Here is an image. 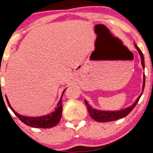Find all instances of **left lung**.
<instances>
[{
  "mask_svg": "<svg viewBox=\"0 0 153 153\" xmlns=\"http://www.w3.org/2000/svg\"><path fill=\"white\" fill-rule=\"evenodd\" d=\"M135 47L136 50L138 51V53L140 55L141 59V65L143 66V68L145 69V60H144V56H143V53L140 51V49L139 48L138 46L136 45L135 43ZM145 74H143V91L140 93V95H139V97L136 99L134 103L131 105L130 106L127 107L126 108H123V109L118 110H98L96 108H93L91 106V105L88 103V102L86 100H85V102L86 105L88 107V113H89L90 115L93 119H94L95 120L97 121V122L100 123H105V122H110V121H114L116 120L123 118V117L127 116V115L129 114L130 112L132 111V110L135 108L136 104L137 103L140 98L141 95H143V91H144L145 88Z\"/></svg>",
  "mask_w": 153,
  "mask_h": 153,
  "instance_id": "obj_1",
  "label": "left lung"
}]
</instances>
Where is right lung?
<instances>
[{
	"label": "right lung",
	"mask_w": 153,
	"mask_h": 153,
	"mask_svg": "<svg viewBox=\"0 0 153 153\" xmlns=\"http://www.w3.org/2000/svg\"><path fill=\"white\" fill-rule=\"evenodd\" d=\"M66 90V88L62 92L61 97H60V100H59L57 106L56 107L54 110L51 112V113L47 114V115H42V116H38V117H28V116H24V115H21V114L18 113L13 109V108L10 105L9 100L7 97L6 95H5V98H6V101L8 102V106L10 107V109L13 112L15 115L17 116L21 122H23L24 124H25L27 126L32 127V128H50L55 127L58 123L60 122V118L62 116V97L63 95L64 92Z\"/></svg>",
	"instance_id": "obj_1"
}]
</instances>
